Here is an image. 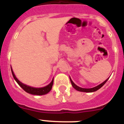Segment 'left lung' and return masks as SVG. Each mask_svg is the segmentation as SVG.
<instances>
[{"instance_id": "8db88e82", "label": "left lung", "mask_w": 124, "mask_h": 124, "mask_svg": "<svg viewBox=\"0 0 124 124\" xmlns=\"http://www.w3.org/2000/svg\"><path fill=\"white\" fill-rule=\"evenodd\" d=\"M70 81H71V83L72 84V86L76 90L78 91H81V92H85V93H92V92H94V91H96L98 90L99 89L101 88L103 85H104L105 84H106V82L108 80V79H109V78H107V79L105 80L104 82H103L102 83H101L100 84H99L98 85H97V86L96 87H92V88H82V87H80L78 86V85H77L75 84V83L73 82V80H71V77H70Z\"/></svg>"}]
</instances>
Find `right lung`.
<instances>
[{
  "mask_svg": "<svg viewBox=\"0 0 124 124\" xmlns=\"http://www.w3.org/2000/svg\"><path fill=\"white\" fill-rule=\"evenodd\" d=\"M11 73H12L13 77L14 78L15 80L17 82L19 85L24 89L26 92L30 93V94H34V95H44L47 93H48L52 88L53 84V78L52 79L51 82L48 85H47L46 86L42 87H34L30 86L28 85L24 84L22 82L19 80L16 77V76L14 74V72L13 71L12 68H11Z\"/></svg>",
  "mask_w": 124,
  "mask_h": 124,
  "instance_id": "right-lung-1",
  "label": "right lung"
}]
</instances>
